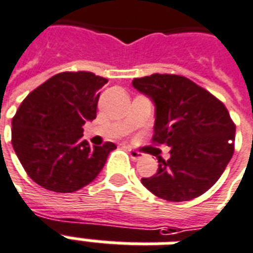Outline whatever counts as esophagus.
Returning a JSON list of instances; mask_svg holds the SVG:
<instances>
[{
  "instance_id": "34e87169",
  "label": "esophagus",
  "mask_w": 253,
  "mask_h": 253,
  "mask_svg": "<svg viewBox=\"0 0 253 253\" xmlns=\"http://www.w3.org/2000/svg\"><path fill=\"white\" fill-rule=\"evenodd\" d=\"M128 153H130V156H131L132 160H139V159H142V156H144L141 152L135 151V149H131V148L128 149Z\"/></svg>"
}]
</instances>
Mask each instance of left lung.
<instances>
[{
	"label": "left lung",
	"instance_id": "left-lung-1",
	"mask_svg": "<svg viewBox=\"0 0 253 253\" xmlns=\"http://www.w3.org/2000/svg\"><path fill=\"white\" fill-rule=\"evenodd\" d=\"M134 89L155 104V144L171 148L159 159L155 175L141 182L169 201H188L206 193L223 174L234 152L236 126L216 97L179 75L153 74L132 81Z\"/></svg>",
	"mask_w": 253,
	"mask_h": 253
}]
</instances>
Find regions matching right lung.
<instances>
[{
	"label": "right lung",
	"instance_id": "right-lung-1",
	"mask_svg": "<svg viewBox=\"0 0 253 253\" xmlns=\"http://www.w3.org/2000/svg\"><path fill=\"white\" fill-rule=\"evenodd\" d=\"M91 72H61L28 94L12 119V145L28 176L42 188L72 193L96 176L114 142L90 146L84 125L96 119L100 89Z\"/></svg>",
	"mask_w": 253,
	"mask_h": 253
}]
</instances>
